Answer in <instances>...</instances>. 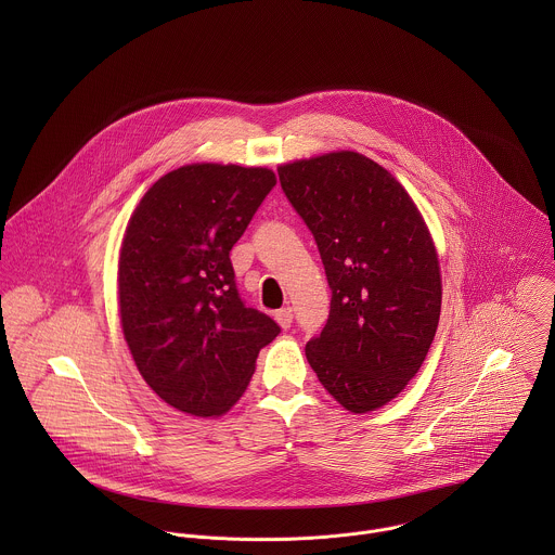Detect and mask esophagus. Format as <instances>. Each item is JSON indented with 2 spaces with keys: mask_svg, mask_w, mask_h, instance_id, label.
Listing matches in <instances>:
<instances>
[{
  "mask_svg": "<svg viewBox=\"0 0 555 555\" xmlns=\"http://www.w3.org/2000/svg\"><path fill=\"white\" fill-rule=\"evenodd\" d=\"M275 320H278V324H280L282 328H291V324H293V308H282V310H278V312H275Z\"/></svg>",
  "mask_w": 555,
  "mask_h": 555,
  "instance_id": "esophagus-1",
  "label": "esophagus"
}]
</instances>
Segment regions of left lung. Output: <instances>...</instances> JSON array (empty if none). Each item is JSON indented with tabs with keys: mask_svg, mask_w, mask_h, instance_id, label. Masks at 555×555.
I'll return each instance as SVG.
<instances>
[{
	"mask_svg": "<svg viewBox=\"0 0 555 555\" xmlns=\"http://www.w3.org/2000/svg\"><path fill=\"white\" fill-rule=\"evenodd\" d=\"M278 175L331 288L306 357L346 410L383 408L423 365L440 320V264L423 216L389 170L357 152L282 164Z\"/></svg>",
	"mask_w": 555,
	"mask_h": 555,
	"instance_id": "8db88e82",
	"label": "left lung"
}]
</instances>
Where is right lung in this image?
I'll use <instances>...</instances> for the list:
<instances>
[{
	"label": "right lung",
	"instance_id": "right-lung-1",
	"mask_svg": "<svg viewBox=\"0 0 555 555\" xmlns=\"http://www.w3.org/2000/svg\"><path fill=\"white\" fill-rule=\"evenodd\" d=\"M278 183L269 168L188 164L134 209L119 254V314L132 359L168 405L218 416L243 396L273 318L238 297L231 249Z\"/></svg>",
	"mask_w": 555,
	"mask_h": 555
}]
</instances>
